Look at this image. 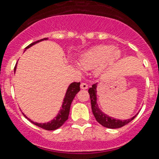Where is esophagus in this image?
<instances>
[{"label":"esophagus","instance_id":"esophagus-1","mask_svg":"<svg viewBox=\"0 0 159 159\" xmlns=\"http://www.w3.org/2000/svg\"><path fill=\"white\" fill-rule=\"evenodd\" d=\"M88 86L89 85L86 84V83H81V84H80V88L82 89H88Z\"/></svg>","mask_w":159,"mask_h":159}]
</instances>
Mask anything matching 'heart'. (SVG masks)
Wrapping results in <instances>:
<instances>
[{"instance_id":"heart-1","label":"heart","mask_w":159,"mask_h":159,"mask_svg":"<svg viewBox=\"0 0 159 159\" xmlns=\"http://www.w3.org/2000/svg\"><path fill=\"white\" fill-rule=\"evenodd\" d=\"M120 53L113 46H98L87 51L80 57V64L84 68L96 67V71L100 72L106 65L119 58ZM80 68L79 66H75Z\"/></svg>"}]
</instances>
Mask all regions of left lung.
I'll list each match as a JSON object with an SVG mask.
<instances>
[{
	"label": "left lung",
	"instance_id": "obj_1",
	"mask_svg": "<svg viewBox=\"0 0 159 159\" xmlns=\"http://www.w3.org/2000/svg\"><path fill=\"white\" fill-rule=\"evenodd\" d=\"M97 84H93L92 85V88L89 89V93L90 96V100H91V106H92V111L93 114L96 120L105 128H119L124 127V125L128 124V123L133 120L136 115L132 119H127V120H119V119H115L111 117H109L98 109V104H97Z\"/></svg>",
	"mask_w": 159,
	"mask_h": 159
}]
</instances>
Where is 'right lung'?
Here are the masks:
<instances>
[{
  "instance_id": "add662e5",
  "label": "right lung",
  "mask_w": 159,
  "mask_h": 159,
  "mask_svg": "<svg viewBox=\"0 0 159 159\" xmlns=\"http://www.w3.org/2000/svg\"><path fill=\"white\" fill-rule=\"evenodd\" d=\"M47 40V38H44V39H41V40H40L33 42V43H31V44H29L28 46L26 47V48H29L31 45L35 44V43H37V42H40L41 41V40ZM15 70H16V66H14V72H15ZM80 82H74L72 83L69 86L67 91H66V93L65 98H64L63 104H62V106H61V111H60V112H59V114L57 115V117L55 118L54 119H53L51 122H48L47 124H38V123H34V122L31 121L29 119H27L30 120V121H31L33 124H35V125L38 126V127H40V128H43V129L44 130H48V131H53V130L57 129L58 128H60L61 126H62L65 124V122L68 119L69 113H70V104H71L72 101H73V99H74V98L75 97L77 93L80 90ZM25 117H26V116H25Z\"/></svg>"
}]
</instances>
